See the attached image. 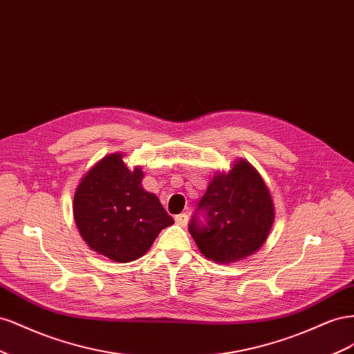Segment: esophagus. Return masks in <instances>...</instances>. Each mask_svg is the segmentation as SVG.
<instances>
[{"mask_svg":"<svg viewBox=\"0 0 354 354\" xmlns=\"http://www.w3.org/2000/svg\"><path fill=\"white\" fill-rule=\"evenodd\" d=\"M175 222L180 227H185L188 224V215L187 214H179L175 216Z\"/></svg>","mask_w":354,"mask_h":354,"instance_id":"34e87169","label":"esophagus"}]
</instances>
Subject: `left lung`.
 Listing matches in <instances>:
<instances>
[{
    "label": "left lung",
    "instance_id": "1",
    "mask_svg": "<svg viewBox=\"0 0 354 354\" xmlns=\"http://www.w3.org/2000/svg\"><path fill=\"white\" fill-rule=\"evenodd\" d=\"M194 214L189 234L207 259L219 264L240 261L257 252L267 240L274 222V205L257 169L240 158L227 174L210 180Z\"/></svg>",
    "mask_w": 354,
    "mask_h": 354
}]
</instances>
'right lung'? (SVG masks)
<instances>
[{"label":"right lung","instance_id":"right-lung-1","mask_svg":"<svg viewBox=\"0 0 354 354\" xmlns=\"http://www.w3.org/2000/svg\"><path fill=\"white\" fill-rule=\"evenodd\" d=\"M144 171L130 170L123 154L104 157L74 194V219L90 249L115 262L145 255L163 228L174 224L156 194L142 187Z\"/></svg>","mask_w":354,"mask_h":354}]
</instances>
